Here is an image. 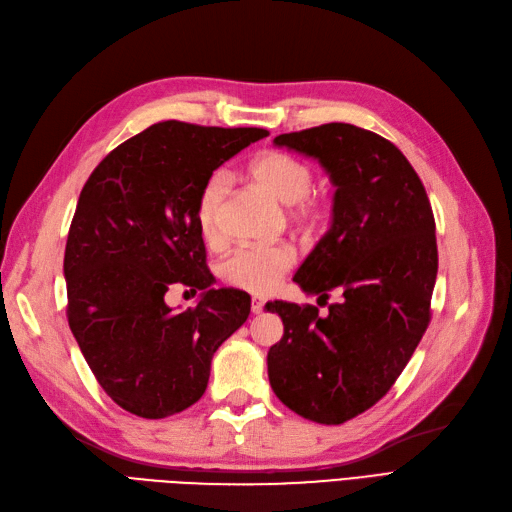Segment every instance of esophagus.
<instances>
[{
    "mask_svg": "<svg viewBox=\"0 0 512 512\" xmlns=\"http://www.w3.org/2000/svg\"><path fill=\"white\" fill-rule=\"evenodd\" d=\"M265 305H267L265 299L254 297V299H252V312H254V314H262V309H265Z\"/></svg>",
    "mask_w": 512,
    "mask_h": 512,
    "instance_id": "esophagus-1",
    "label": "esophagus"
}]
</instances>
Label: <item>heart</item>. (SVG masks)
<instances>
[{"label": "heart", "mask_w": 512, "mask_h": 512, "mask_svg": "<svg viewBox=\"0 0 512 512\" xmlns=\"http://www.w3.org/2000/svg\"><path fill=\"white\" fill-rule=\"evenodd\" d=\"M250 177L262 190L284 205H290V218L301 226H316L327 215L329 203L312 188L314 173L307 162L288 151H262L250 164ZM226 196L224 175L205 181L196 203V224L207 243L222 239V203ZM297 254L290 245H250L232 252L220 267L222 280L252 294H269L280 286L284 275L294 267Z\"/></svg>", "instance_id": "1"}]
</instances>
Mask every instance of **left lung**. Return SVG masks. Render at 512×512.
I'll use <instances>...</instances> for the list:
<instances>
[{"mask_svg":"<svg viewBox=\"0 0 512 512\" xmlns=\"http://www.w3.org/2000/svg\"><path fill=\"white\" fill-rule=\"evenodd\" d=\"M277 147L314 158L333 185V222L292 280L339 301L267 303L284 335L267 354L284 406L339 425L389 393L431 318L438 275L436 222L423 181L391 141L350 123L280 134Z\"/></svg>","mask_w":512,"mask_h":512,"instance_id":"left-lung-1","label":"left lung"}]
</instances>
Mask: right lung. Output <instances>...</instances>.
Returning <instances> with one entry per match:
<instances>
[{
	"mask_svg": "<svg viewBox=\"0 0 512 512\" xmlns=\"http://www.w3.org/2000/svg\"><path fill=\"white\" fill-rule=\"evenodd\" d=\"M269 132L153 123L89 175L68 232V324L89 369L117 406L143 418L203 397L211 359L250 316V294L211 288L196 203L226 160ZM173 283L203 289L177 315Z\"/></svg>",
	"mask_w": 512,
	"mask_h": 512,
	"instance_id": "add662e5",
	"label": "right lung"
}]
</instances>
